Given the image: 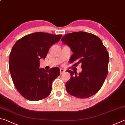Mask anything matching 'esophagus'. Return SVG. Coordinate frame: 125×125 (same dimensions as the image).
I'll use <instances>...</instances> for the list:
<instances>
[{
    "label": "esophagus",
    "instance_id": "obj_1",
    "mask_svg": "<svg viewBox=\"0 0 125 125\" xmlns=\"http://www.w3.org/2000/svg\"><path fill=\"white\" fill-rule=\"evenodd\" d=\"M60 74H62L66 70H65L64 69H60Z\"/></svg>",
    "mask_w": 125,
    "mask_h": 125
}]
</instances>
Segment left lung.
<instances>
[{
	"instance_id": "1",
	"label": "left lung",
	"mask_w": 125,
	"mask_h": 125,
	"mask_svg": "<svg viewBox=\"0 0 125 125\" xmlns=\"http://www.w3.org/2000/svg\"><path fill=\"white\" fill-rule=\"evenodd\" d=\"M62 43L70 47L73 54L70 62L73 66L81 64L82 71L77 75L70 70L71 78L65 86L70 94L78 98L94 95L101 88L108 73L109 53L99 37L85 32L65 34Z\"/></svg>"
}]
</instances>
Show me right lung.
Wrapping results in <instances>:
<instances>
[{
	"label": "right lung",
	"instance_id": "add662e5",
	"mask_svg": "<svg viewBox=\"0 0 125 125\" xmlns=\"http://www.w3.org/2000/svg\"><path fill=\"white\" fill-rule=\"evenodd\" d=\"M62 35L35 32L17 41L11 49L9 66L12 81L22 96L31 101L47 97L52 82L60 75L58 67L39 69V60L47 56L49 48Z\"/></svg>",
	"mask_w": 125,
	"mask_h": 125
}]
</instances>
